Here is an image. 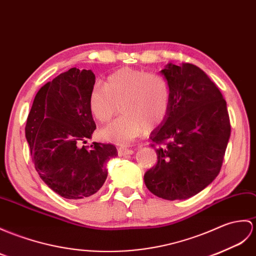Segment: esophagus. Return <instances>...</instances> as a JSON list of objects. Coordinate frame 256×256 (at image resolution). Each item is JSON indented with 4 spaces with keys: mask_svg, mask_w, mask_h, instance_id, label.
Masks as SVG:
<instances>
[{
    "mask_svg": "<svg viewBox=\"0 0 256 256\" xmlns=\"http://www.w3.org/2000/svg\"><path fill=\"white\" fill-rule=\"evenodd\" d=\"M133 150H130V148H126V147H118V156H126V155H132Z\"/></svg>",
    "mask_w": 256,
    "mask_h": 256,
    "instance_id": "1",
    "label": "esophagus"
}]
</instances>
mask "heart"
Returning <instances> with one entry per match:
<instances>
[{
    "label": "heart",
    "mask_w": 256,
    "mask_h": 256,
    "mask_svg": "<svg viewBox=\"0 0 256 256\" xmlns=\"http://www.w3.org/2000/svg\"><path fill=\"white\" fill-rule=\"evenodd\" d=\"M88 104L92 114L100 123L110 122L120 106L123 116L101 130V135L126 145L146 130H155L167 120L171 90L162 75L123 68L106 77L104 86H92Z\"/></svg>",
    "instance_id": "heart-1"
}]
</instances>
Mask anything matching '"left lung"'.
Here are the masks:
<instances>
[{"instance_id":"obj_1","label":"left lung","mask_w":256,"mask_h":256,"mask_svg":"<svg viewBox=\"0 0 256 256\" xmlns=\"http://www.w3.org/2000/svg\"><path fill=\"white\" fill-rule=\"evenodd\" d=\"M162 73L170 86V111L150 135L158 160L144 181L158 198L186 200L222 169L231 132L229 114L222 92L196 65L169 63Z\"/></svg>"}]
</instances>
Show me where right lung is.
Masks as SVG:
<instances>
[{
    "label": "right lung",
    "instance_id": "right-lung-1",
    "mask_svg": "<svg viewBox=\"0 0 256 256\" xmlns=\"http://www.w3.org/2000/svg\"><path fill=\"white\" fill-rule=\"evenodd\" d=\"M90 70L73 68L41 87L25 128L34 168L44 183L68 200L98 192L108 176L106 164L118 155L112 144H80L96 130L88 97L94 85Z\"/></svg>",
    "mask_w": 256,
    "mask_h": 256
}]
</instances>
